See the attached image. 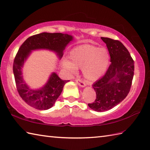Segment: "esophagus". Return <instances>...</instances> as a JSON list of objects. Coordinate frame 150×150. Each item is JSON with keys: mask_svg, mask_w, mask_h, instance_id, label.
<instances>
[{"mask_svg": "<svg viewBox=\"0 0 150 150\" xmlns=\"http://www.w3.org/2000/svg\"><path fill=\"white\" fill-rule=\"evenodd\" d=\"M75 81H76V82H77V84H78L79 86H80L81 87L84 88V87L86 86V84H85L84 82L83 81H82V80H81V79H76Z\"/></svg>", "mask_w": 150, "mask_h": 150, "instance_id": "obj_1", "label": "esophagus"}]
</instances>
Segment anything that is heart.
Listing matches in <instances>:
<instances>
[{
  "mask_svg": "<svg viewBox=\"0 0 150 150\" xmlns=\"http://www.w3.org/2000/svg\"><path fill=\"white\" fill-rule=\"evenodd\" d=\"M69 60L64 59L62 67L69 75L77 73L82 69L87 81L94 82L105 74L109 67L110 56L108 50L90 44H83L70 50Z\"/></svg>",
  "mask_w": 150,
  "mask_h": 150,
  "instance_id": "b5f03b06",
  "label": "heart"
}]
</instances>
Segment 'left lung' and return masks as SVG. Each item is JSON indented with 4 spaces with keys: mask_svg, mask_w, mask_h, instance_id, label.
Instances as JSON below:
<instances>
[{
    "mask_svg": "<svg viewBox=\"0 0 150 150\" xmlns=\"http://www.w3.org/2000/svg\"><path fill=\"white\" fill-rule=\"evenodd\" d=\"M101 39L106 44L111 64L106 74L92 86L96 98L88 106L103 112L116 106L129 93L134 75V61L120 41L107 37Z\"/></svg>",
    "mask_w": 150,
    "mask_h": 150,
    "instance_id": "8db88e82",
    "label": "left lung"
}]
</instances>
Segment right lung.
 I'll return each instance as SVG.
<instances>
[{
  "instance_id": "1",
  "label": "right lung",
  "mask_w": 150,
  "mask_h": 150,
  "mask_svg": "<svg viewBox=\"0 0 150 150\" xmlns=\"http://www.w3.org/2000/svg\"><path fill=\"white\" fill-rule=\"evenodd\" d=\"M73 40V37L67 33L44 32L28 38L18 49L13 66L16 87L21 97L30 106L39 110L50 109L61 94L64 86L69 81L62 80L55 72H53L44 86L39 89L31 88L22 75V69L24 62L32 51L38 50L52 51L60 59L64 50Z\"/></svg>"
}]
</instances>
